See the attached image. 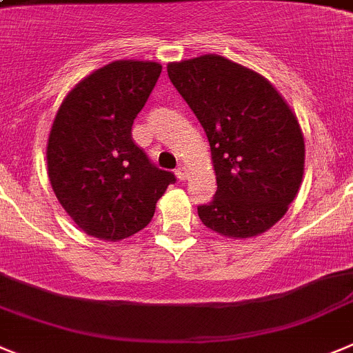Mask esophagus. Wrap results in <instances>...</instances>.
Wrapping results in <instances>:
<instances>
[{
    "instance_id": "1",
    "label": "esophagus",
    "mask_w": 353,
    "mask_h": 353,
    "mask_svg": "<svg viewBox=\"0 0 353 353\" xmlns=\"http://www.w3.org/2000/svg\"><path fill=\"white\" fill-rule=\"evenodd\" d=\"M174 174H176V179H179L180 182H183V180H185L187 176H189V171H187L185 166H180V168H176Z\"/></svg>"
}]
</instances>
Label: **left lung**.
<instances>
[{
  "label": "left lung",
  "mask_w": 353,
  "mask_h": 353,
  "mask_svg": "<svg viewBox=\"0 0 353 353\" xmlns=\"http://www.w3.org/2000/svg\"><path fill=\"white\" fill-rule=\"evenodd\" d=\"M168 77L206 132L216 192L198 206L203 224L225 238L273 228L297 196L305 138L276 89L216 54L168 64Z\"/></svg>",
  "instance_id": "left-lung-1"
}]
</instances>
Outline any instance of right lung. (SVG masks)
<instances>
[{"mask_svg":"<svg viewBox=\"0 0 353 353\" xmlns=\"http://www.w3.org/2000/svg\"><path fill=\"white\" fill-rule=\"evenodd\" d=\"M161 70L152 61H113L68 92L52 124V189L73 222L99 240L119 241L141 231L176 180L152 164L131 134Z\"/></svg>","mask_w":353,"mask_h":353,"instance_id":"1","label":"right lung"}]
</instances>
